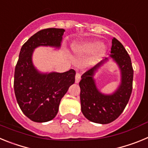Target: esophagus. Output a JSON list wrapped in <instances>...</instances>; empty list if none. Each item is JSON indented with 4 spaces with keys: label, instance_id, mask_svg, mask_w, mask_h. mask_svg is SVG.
<instances>
[{
    "label": "esophagus",
    "instance_id": "obj_1",
    "mask_svg": "<svg viewBox=\"0 0 148 148\" xmlns=\"http://www.w3.org/2000/svg\"><path fill=\"white\" fill-rule=\"evenodd\" d=\"M80 79H81V75L79 74V73H77L76 75H75V83L76 84L79 83V82H80Z\"/></svg>",
    "mask_w": 148,
    "mask_h": 148
}]
</instances>
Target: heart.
Listing matches in <instances>:
<instances>
[{"label":"heart","instance_id":"obj_1","mask_svg":"<svg viewBox=\"0 0 148 148\" xmlns=\"http://www.w3.org/2000/svg\"><path fill=\"white\" fill-rule=\"evenodd\" d=\"M72 49L76 53H92V60L96 61L105 56L107 47L97 39L75 40L72 44Z\"/></svg>","mask_w":148,"mask_h":148}]
</instances>
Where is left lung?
Returning <instances> with one entry per match:
<instances>
[{
    "mask_svg": "<svg viewBox=\"0 0 148 148\" xmlns=\"http://www.w3.org/2000/svg\"><path fill=\"white\" fill-rule=\"evenodd\" d=\"M111 54L82 75L79 82L82 112L89 121L109 124L121 114L132 92L133 70L131 60L124 46L115 38L112 39ZM109 61L114 62L120 70V82L111 94H104L97 87L95 76Z\"/></svg>",
    "mask_w": 148,
    "mask_h": 148,
    "instance_id": "left-lung-1",
    "label": "left lung"
}]
</instances>
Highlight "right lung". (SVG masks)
I'll return each mask as SVG.
<instances>
[{"instance_id": "1", "label": "right lung", "mask_w": 148, "mask_h": 148, "mask_svg": "<svg viewBox=\"0 0 148 148\" xmlns=\"http://www.w3.org/2000/svg\"><path fill=\"white\" fill-rule=\"evenodd\" d=\"M64 29L40 30L22 46L15 66L14 90L18 104L23 114L35 122L53 119L60 101L75 82V71L64 73L40 72L32 61L35 49L39 47L61 48Z\"/></svg>"}]
</instances>
